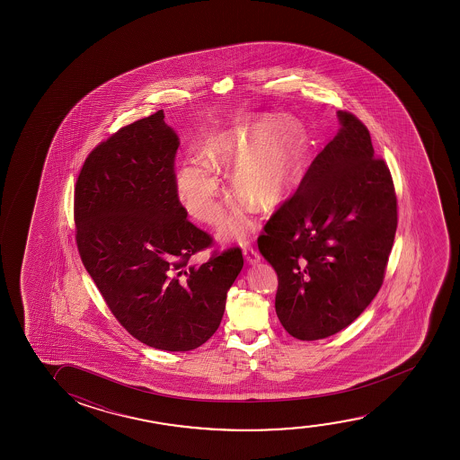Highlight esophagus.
Listing matches in <instances>:
<instances>
[{"instance_id":"1","label":"esophagus","mask_w":460,"mask_h":460,"mask_svg":"<svg viewBox=\"0 0 460 460\" xmlns=\"http://www.w3.org/2000/svg\"><path fill=\"white\" fill-rule=\"evenodd\" d=\"M243 256H245L246 262L250 265H256L258 262H261V254L252 246H245L243 248Z\"/></svg>"}]
</instances>
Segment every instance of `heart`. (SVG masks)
Here are the masks:
<instances>
[{"label":"heart","instance_id":"1","mask_svg":"<svg viewBox=\"0 0 460 460\" xmlns=\"http://www.w3.org/2000/svg\"><path fill=\"white\" fill-rule=\"evenodd\" d=\"M202 158L177 166L174 187L183 208L196 220L215 225L225 212L226 189L221 172L233 170L235 193L259 212H273L289 198L308 162V143L292 120L265 116L256 122L215 133L204 143ZM245 212L231 215L220 227L223 239H243Z\"/></svg>","mask_w":460,"mask_h":460}]
</instances>
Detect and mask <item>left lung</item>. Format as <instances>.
<instances>
[{"mask_svg": "<svg viewBox=\"0 0 460 460\" xmlns=\"http://www.w3.org/2000/svg\"><path fill=\"white\" fill-rule=\"evenodd\" d=\"M336 114V137L258 239L278 275V319L302 341L323 340L358 319L384 283L396 234L388 166L374 157L361 120Z\"/></svg>", "mask_w": 460, "mask_h": 460, "instance_id": "left-lung-1", "label": "left lung"}]
</instances>
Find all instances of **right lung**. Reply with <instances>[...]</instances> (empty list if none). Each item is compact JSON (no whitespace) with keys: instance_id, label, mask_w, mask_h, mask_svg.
<instances>
[{"instance_id":"right-lung-1","label":"right lung","mask_w":460,"mask_h":460,"mask_svg":"<svg viewBox=\"0 0 460 460\" xmlns=\"http://www.w3.org/2000/svg\"><path fill=\"white\" fill-rule=\"evenodd\" d=\"M164 110L97 146L75 187L76 245L108 308L146 346L187 352L220 327L240 248L202 265L212 243L187 220L174 187L179 137Z\"/></svg>"}]
</instances>
